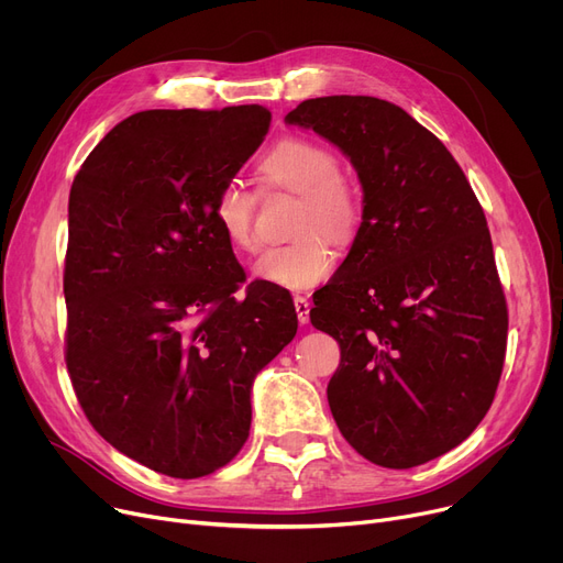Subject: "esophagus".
<instances>
[{
    "label": "esophagus",
    "instance_id": "34e87169",
    "mask_svg": "<svg viewBox=\"0 0 563 563\" xmlns=\"http://www.w3.org/2000/svg\"><path fill=\"white\" fill-rule=\"evenodd\" d=\"M294 310H297L299 323H308L310 321V303L306 297H294Z\"/></svg>",
    "mask_w": 563,
    "mask_h": 563
}]
</instances>
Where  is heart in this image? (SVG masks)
<instances>
[{"label": "heart", "mask_w": 563, "mask_h": 563, "mask_svg": "<svg viewBox=\"0 0 563 563\" xmlns=\"http://www.w3.org/2000/svg\"><path fill=\"white\" fill-rule=\"evenodd\" d=\"M257 170L272 187L301 196L297 240L266 249L253 272L283 289H308L335 269L338 244L349 242L363 221V194L356 177L340 168L333 147L310 136L278 139L260 157ZM214 221L225 240L240 251H255V196L240 180L221 185L214 198Z\"/></svg>", "instance_id": "1"}]
</instances>
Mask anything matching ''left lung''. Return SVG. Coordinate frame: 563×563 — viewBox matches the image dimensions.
I'll list each match as a JSON object with an SVG mask.
<instances>
[{
    "instance_id": "8db88e82",
    "label": "left lung",
    "mask_w": 563,
    "mask_h": 563,
    "mask_svg": "<svg viewBox=\"0 0 563 563\" xmlns=\"http://www.w3.org/2000/svg\"><path fill=\"white\" fill-rule=\"evenodd\" d=\"M285 123L335 143L363 185L356 240L310 310L340 344L333 418L367 461L422 465L477 429L505 365L509 312L482 205L442 141L393 102L314 98Z\"/></svg>"
}]
</instances>
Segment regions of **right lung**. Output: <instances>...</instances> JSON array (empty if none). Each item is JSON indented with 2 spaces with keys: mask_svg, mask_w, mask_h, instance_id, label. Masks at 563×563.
<instances>
[{
  "mask_svg": "<svg viewBox=\"0 0 563 563\" xmlns=\"http://www.w3.org/2000/svg\"><path fill=\"white\" fill-rule=\"evenodd\" d=\"M260 104L153 109L118 123L75 175L64 294L77 401L118 452L175 479L230 463L251 386L297 335L289 291L244 269L214 198L269 132Z\"/></svg>",
  "mask_w": 563,
  "mask_h": 563,
  "instance_id": "obj_1",
  "label": "right lung"
}]
</instances>
